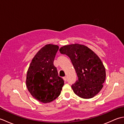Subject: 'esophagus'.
I'll list each match as a JSON object with an SVG mask.
<instances>
[{"instance_id": "1", "label": "esophagus", "mask_w": 124, "mask_h": 124, "mask_svg": "<svg viewBox=\"0 0 124 124\" xmlns=\"http://www.w3.org/2000/svg\"><path fill=\"white\" fill-rule=\"evenodd\" d=\"M63 79H64L65 81H66V80H67V77H66V76H65V77H63Z\"/></svg>"}]
</instances>
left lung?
Listing matches in <instances>:
<instances>
[{
	"label": "left lung",
	"instance_id": "obj_1",
	"mask_svg": "<svg viewBox=\"0 0 124 124\" xmlns=\"http://www.w3.org/2000/svg\"><path fill=\"white\" fill-rule=\"evenodd\" d=\"M71 61L78 80L71 86L74 93L81 98L91 99L101 90L106 77L105 67L97 54L87 46L73 44L60 48Z\"/></svg>",
	"mask_w": 124,
	"mask_h": 124
}]
</instances>
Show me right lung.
Listing matches in <instances>:
<instances>
[{
    "label": "right lung",
    "instance_id": "right-lung-1",
    "mask_svg": "<svg viewBox=\"0 0 124 124\" xmlns=\"http://www.w3.org/2000/svg\"><path fill=\"white\" fill-rule=\"evenodd\" d=\"M59 47L47 44L33 57L28 68L26 85L31 95L40 102L46 103L59 96L64 81L58 76L54 60Z\"/></svg>",
    "mask_w": 124,
    "mask_h": 124
}]
</instances>
